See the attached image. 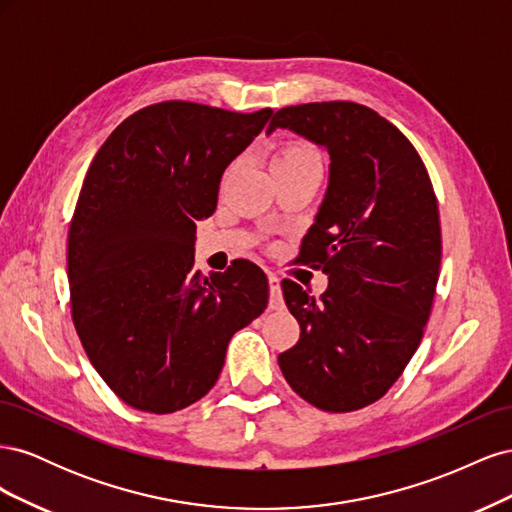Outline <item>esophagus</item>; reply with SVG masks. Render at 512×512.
Returning a JSON list of instances; mask_svg holds the SVG:
<instances>
[{
    "label": "esophagus",
    "instance_id": "obj_1",
    "mask_svg": "<svg viewBox=\"0 0 512 512\" xmlns=\"http://www.w3.org/2000/svg\"><path fill=\"white\" fill-rule=\"evenodd\" d=\"M269 292H271V301L269 307L271 309H282L284 301H282V286H280V277L269 273Z\"/></svg>",
    "mask_w": 512,
    "mask_h": 512
}]
</instances>
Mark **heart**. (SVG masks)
I'll return each instance as SVG.
<instances>
[{
	"label": "heart",
	"instance_id": "1",
	"mask_svg": "<svg viewBox=\"0 0 512 512\" xmlns=\"http://www.w3.org/2000/svg\"><path fill=\"white\" fill-rule=\"evenodd\" d=\"M303 164H320V158L314 147L305 143H286L277 149L271 158V166H303Z\"/></svg>",
	"mask_w": 512,
	"mask_h": 512
}]
</instances>
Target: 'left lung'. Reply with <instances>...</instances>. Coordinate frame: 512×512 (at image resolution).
Returning <instances> with one entry per match:
<instances>
[{
	"label": "left lung",
	"instance_id": "8db88e82",
	"mask_svg": "<svg viewBox=\"0 0 512 512\" xmlns=\"http://www.w3.org/2000/svg\"><path fill=\"white\" fill-rule=\"evenodd\" d=\"M277 128L329 153V185L301 260L329 286L314 299L282 282L301 337L280 354L292 391L327 412H352L391 389L421 344L440 275L436 194L416 149L393 123L354 102L277 111Z\"/></svg>",
	"mask_w": 512,
	"mask_h": 512
}]
</instances>
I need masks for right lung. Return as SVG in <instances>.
<instances>
[{
    "label": "right lung",
    "instance_id": "add662e5",
    "mask_svg": "<svg viewBox=\"0 0 512 512\" xmlns=\"http://www.w3.org/2000/svg\"><path fill=\"white\" fill-rule=\"evenodd\" d=\"M271 115L153 104L119 123L87 170L68 235L72 320L91 365L136 410L170 414L207 395L230 337L265 312L262 269L237 260L203 277L194 241L226 166Z\"/></svg>",
    "mask_w": 512,
    "mask_h": 512
}]
</instances>
